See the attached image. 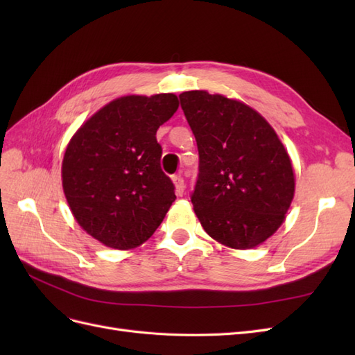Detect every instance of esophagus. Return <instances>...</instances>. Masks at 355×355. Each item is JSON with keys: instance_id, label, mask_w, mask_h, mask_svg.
<instances>
[{"instance_id": "34e87169", "label": "esophagus", "mask_w": 355, "mask_h": 355, "mask_svg": "<svg viewBox=\"0 0 355 355\" xmlns=\"http://www.w3.org/2000/svg\"><path fill=\"white\" fill-rule=\"evenodd\" d=\"M173 184H175V187H176L178 196H182V194H184V191H185V182H184V178H182L180 175H175V176H173Z\"/></svg>"}]
</instances>
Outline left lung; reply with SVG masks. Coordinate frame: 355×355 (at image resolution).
Wrapping results in <instances>:
<instances>
[{
    "label": "left lung",
    "mask_w": 355,
    "mask_h": 355,
    "mask_svg": "<svg viewBox=\"0 0 355 355\" xmlns=\"http://www.w3.org/2000/svg\"><path fill=\"white\" fill-rule=\"evenodd\" d=\"M200 164L191 201L204 231L252 249L280 228L295 194L292 161L265 118L243 102L204 90L179 94Z\"/></svg>",
    "instance_id": "obj_1"
}]
</instances>
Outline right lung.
<instances>
[{"instance_id":"obj_1","label":"right lung","mask_w":355,"mask_h":355,"mask_svg":"<svg viewBox=\"0 0 355 355\" xmlns=\"http://www.w3.org/2000/svg\"><path fill=\"white\" fill-rule=\"evenodd\" d=\"M179 108L173 93L124 96L73 135L62 163V185L80 227L112 249L145 243L176 200L161 170L157 130Z\"/></svg>"}]
</instances>
